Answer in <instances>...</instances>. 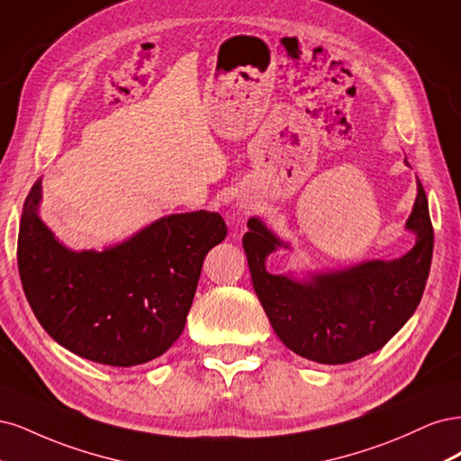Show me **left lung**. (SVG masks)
I'll list each match as a JSON object with an SVG mask.
<instances>
[{
    "mask_svg": "<svg viewBox=\"0 0 461 461\" xmlns=\"http://www.w3.org/2000/svg\"><path fill=\"white\" fill-rule=\"evenodd\" d=\"M247 226L243 247L252 287L277 337L303 358L328 366L364 358L387 345L421 301L433 258V224L420 180L406 224L418 243L391 262L371 260L299 284L266 272V257L281 241L258 218Z\"/></svg>",
    "mask_w": 461,
    "mask_h": 461,
    "instance_id": "8db88e82",
    "label": "left lung"
}]
</instances>
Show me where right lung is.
I'll return each mask as SVG.
<instances>
[{
    "label": "right lung",
    "instance_id": "obj_1",
    "mask_svg": "<svg viewBox=\"0 0 461 461\" xmlns=\"http://www.w3.org/2000/svg\"><path fill=\"white\" fill-rule=\"evenodd\" d=\"M40 182L21 216L17 262L26 301L59 345L130 367L165 354L185 328L203 260L226 240L216 212L160 218L103 252H72L38 216Z\"/></svg>",
    "mask_w": 461,
    "mask_h": 461
}]
</instances>
